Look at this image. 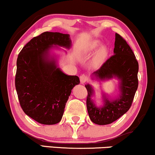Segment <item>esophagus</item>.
Segmentation results:
<instances>
[{"label":"esophagus","mask_w":155,"mask_h":155,"mask_svg":"<svg viewBox=\"0 0 155 155\" xmlns=\"http://www.w3.org/2000/svg\"><path fill=\"white\" fill-rule=\"evenodd\" d=\"M88 76L86 75V74H81V76H80V81H81V83H82V84H83V83H86L87 81H88Z\"/></svg>","instance_id":"esophagus-1"}]
</instances>
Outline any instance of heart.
Here are the masks:
<instances>
[{
  "label": "heart",
  "instance_id": "heart-1",
  "mask_svg": "<svg viewBox=\"0 0 155 155\" xmlns=\"http://www.w3.org/2000/svg\"><path fill=\"white\" fill-rule=\"evenodd\" d=\"M99 45H100V41H97V40L92 41L91 44L88 45V48H86V52L93 51V50H94L95 49H96ZM105 55H106V50L105 48H100V50L98 51V53H97V60H101V59H102L105 56Z\"/></svg>",
  "mask_w": 155,
  "mask_h": 155
}]
</instances>
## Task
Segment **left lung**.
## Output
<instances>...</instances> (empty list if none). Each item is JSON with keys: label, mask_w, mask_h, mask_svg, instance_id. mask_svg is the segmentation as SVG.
Here are the masks:
<instances>
[{"label": "left lung", "mask_w": 155, "mask_h": 155, "mask_svg": "<svg viewBox=\"0 0 155 155\" xmlns=\"http://www.w3.org/2000/svg\"><path fill=\"white\" fill-rule=\"evenodd\" d=\"M114 53L93 75L101 81L117 78L120 81L119 97L110 100L103 95L104 105L98 107L91 100L94 93L93 88L89 84L85 86L88 91V116L92 122L99 125L111 124L127 112L138 86V61L126 40L118 34H116Z\"/></svg>", "instance_id": "obj_1"}]
</instances>
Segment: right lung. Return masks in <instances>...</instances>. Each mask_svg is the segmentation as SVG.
<instances>
[{
	"label": "right lung",
	"instance_id": "1",
	"mask_svg": "<svg viewBox=\"0 0 155 155\" xmlns=\"http://www.w3.org/2000/svg\"><path fill=\"white\" fill-rule=\"evenodd\" d=\"M53 45L69 48V35L46 31L31 39L19 53L15 75L22 110L37 122L48 125L61 120L72 89L80 83L78 76L64 74L50 58Z\"/></svg>",
	"mask_w": 155,
	"mask_h": 155
}]
</instances>
